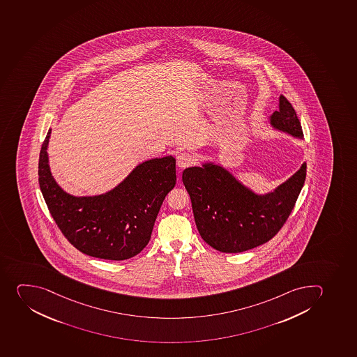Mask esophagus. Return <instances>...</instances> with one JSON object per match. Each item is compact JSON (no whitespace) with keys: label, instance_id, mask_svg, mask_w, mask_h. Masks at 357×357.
<instances>
[{"label":"esophagus","instance_id":"34e87169","mask_svg":"<svg viewBox=\"0 0 357 357\" xmlns=\"http://www.w3.org/2000/svg\"><path fill=\"white\" fill-rule=\"evenodd\" d=\"M194 160H195L194 155L186 153V151L179 153L177 156V164L179 167H190V165L194 163Z\"/></svg>","mask_w":357,"mask_h":357}]
</instances>
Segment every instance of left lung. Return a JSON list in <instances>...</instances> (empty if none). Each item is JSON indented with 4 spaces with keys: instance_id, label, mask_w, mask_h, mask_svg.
Wrapping results in <instances>:
<instances>
[{
    "instance_id": "8db88e82",
    "label": "left lung",
    "mask_w": 357,
    "mask_h": 357,
    "mask_svg": "<svg viewBox=\"0 0 357 357\" xmlns=\"http://www.w3.org/2000/svg\"><path fill=\"white\" fill-rule=\"evenodd\" d=\"M273 128L302 139L301 123L291 102L280 95ZM307 174V164L273 192L259 195L229 171L213 163L187 167L183 183L190 194L194 220L202 239L222 252H241L263 245L282 229Z\"/></svg>"
}]
</instances>
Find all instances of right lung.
<instances>
[{"mask_svg":"<svg viewBox=\"0 0 357 357\" xmlns=\"http://www.w3.org/2000/svg\"><path fill=\"white\" fill-rule=\"evenodd\" d=\"M47 133L40 151L39 185L50 215L68 241L86 255L124 261L148 245L167 193L176 185V160L139 164L114 190L96 197H73L57 185L48 164Z\"/></svg>","mask_w":357,"mask_h":357,"instance_id":"add662e5","label":"right lung"}]
</instances>
